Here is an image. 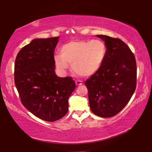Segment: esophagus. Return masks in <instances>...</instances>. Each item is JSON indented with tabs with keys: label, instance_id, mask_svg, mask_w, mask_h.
<instances>
[{
	"label": "esophagus",
	"instance_id": "esophagus-1",
	"mask_svg": "<svg viewBox=\"0 0 152 152\" xmlns=\"http://www.w3.org/2000/svg\"><path fill=\"white\" fill-rule=\"evenodd\" d=\"M75 84L77 86H80V85L82 84V80H75Z\"/></svg>",
	"mask_w": 152,
	"mask_h": 152
}]
</instances>
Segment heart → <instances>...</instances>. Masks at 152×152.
I'll use <instances>...</instances> for the list:
<instances>
[{"label":"heart","mask_w":152,"mask_h":152,"mask_svg":"<svg viewBox=\"0 0 152 152\" xmlns=\"http://www.w3.org/2000/svg\"><path fill=\"white\" fill-rule=\"evenodd\" d=\"M107 43L100 39L88 41H72L62 45L60 54L54 57L57 67L61 71L69 68L80 75L88 77L101 68L107 57Z\"/></svg>","instance_id":"1"}]
</instances>
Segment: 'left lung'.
<instances>
[{"instance_id": "left-lung-1", "label": "left lung", "mask_w": 152, "mask_h": 152, "mask_svg": "<svg viewBox=\"0 0 152 152\" xmlns=\"http://www.w3.org/2000/svg\"><path fill=\"white\" fill-rule=\"evenodd\" d=\"M107 43V57L101 68L87 79L89 105L94 114L110 118L121 111L136 88L134 55L121 39L97 35Z\"/></svg>"}]
</instances>
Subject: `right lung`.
Listing matches in <instances>:
<instances>
[{"label": "right lung", "mask_w": 152, "mask_h": 152, "mask_svg": "<svg viewBox=\"0 0 152 152\" xmlns=\"http://www.w3.org/2000/svg\"><path fill=\"white\" fill-rule=\"evenodd\" d=\"M59 38L33 39L18 52L14 64V82L23 105L48 122L67 113L68 98L75 88L71 77L55 74L54 51Z\"/></svg>", "instance_id": "1"}]
</instances>
